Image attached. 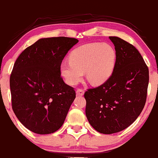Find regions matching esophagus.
Here are the masks:
<instances>
[{"instance_id":"34e87169","label":"esophagus","mask_w":158,"mask_h":158,"mask_svg":"<svg viewBox=\"0 0 158 158\" xmlns=\"http://www.w3.org/2000/svg\"><path fill=\"white\" fill-rule=\"evenodd\" d=\"M76 94L79 96H82L84 94V91L82 90V89H77V90H76Z\"/></svg>"}]
</instances>
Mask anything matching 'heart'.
<instances>
[{"label": "heart", "mask_w": 158, "mask_h": 158, "mask_svg": "<svg viewBox=\"0 0 158 158\" xmlns=\"http://www.w3.org/2000/svg\"><path fill=\"white\" fill-rule=\"evenodd\" d=\"M117 60L116 50L107 43L83 44L71 52L69 61L61 64L60 74L69 85H75L85 72L87 80L98 85L107 82L114 72Z\"/></svg>", "instance_id": "obj_1"}]
</instances>
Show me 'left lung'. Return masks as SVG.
I'll return each instance as SVG.
<instances>
[{"mask_svg":"<svg viewBox=\"0 0 158 158\" xmlns=\"http://www.w3.org/2000/svg\"><path fill=\"white\" fill-rule=\"evenodd\" d=\"M115 46L117 60L114 72L104 84L89 89L85 115L91 126L103 134L127 129L145 107L149 72L137 49L116 36H110Z\"/></svg>","mask_w":158,"mask_h":158,"instance_id":"1","label":"left lung"}]
</instances>
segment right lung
<instances>
[{
  "instance_id": "right-lung-1",
  "label": "right lung",
  "mask_w": 158,
  "mask_h": 158,
  "mask_svg": "<svg viewBox=\"0 0 158 158\" xmlns=\"http://www.w3.org/2000/svg\"><path fill=\"white\" fill-rule=\"evenodd\" d=\"M79 40L44 38L18 57L10 78L12 108L21 123L40 135L64 124L76 92L60 76L61 63Z\"/></svg>"
}]
</instances>
